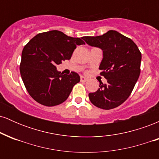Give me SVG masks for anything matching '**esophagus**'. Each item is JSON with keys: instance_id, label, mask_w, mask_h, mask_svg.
<instances>
[{"instance_id": "esophagus-1", "label": "esophagus", "mask_w": 159, "mask_h": 159, "mask_svg": "<svg viewBox=\"0 0 159 159\" xmlns=\"http://www.w3.org/2000/svg\"><path fill=\"white\" fill-rule=\"evenodd\" d=\"M87 81V78L84 77V76H81V81L85 82V81Z\"/></svg>"}]
</instances>
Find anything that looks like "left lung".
Masks as SVG:
<instances>
[{"label": "left lung", "instance_id": "obj_1", "mask_svg": "<svg viewBox=\"0 0 159 159\" xmlns=\"http://www.w3.org/2000/svg\"><path fill=\"white\" fill-rule=\"evenodd\" d=\"M87 44L103 52L99 66L101 75L107 84L100 82L99 88L89 93L95 106L110 110L123 104L132 93L140 73L141 53L130 38L116 30L98 36H83Z\"/></svg>", "mask_w": 159, "mask_h": 159}]
</instances>
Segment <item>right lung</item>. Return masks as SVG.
Wrapping results in <instances>:
<instances>
[{"mask_svg": "<svg viewBox=\"0 0 159 159\" xmlns=\"http://www.w3.org/2000/svg\"><path fill=\"white\" fill-rule=\"evenodd\" d=\"M80 38L68 36L59 30L40 33L24 47L20 73L25 87L35 101L52 107L63 103L80 81L79 75H63L57 65L69 60L77 45H84Z\"/></svg>", "mask_w": 159, "mask_h": 159, "instance_id": "add662e5", "label": "right lung"}]
</instances>
